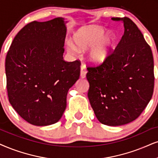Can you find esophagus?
<instances>
[{
    "label": "esophagus",
    "instance_id": "esophagus-1",
    "mask_svg": "<svg viewBox=\"0 0 158 158\" xmlns=\"http://www.w3.org/2000/svg\"><path fill=\"white\" fill-rule=\"evenodd\" d=\"M87 70H86V68L84 66V65H82V66L81 67V72H80V77L81 78H82V79H84V78H85L86 77V74H87Z\"/></svg>",
    "mask_w": 158,
    "mask_h": 158
}]
</instances>
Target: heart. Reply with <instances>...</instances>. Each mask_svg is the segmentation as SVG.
<instances>
[{"label":"heart","mask_w":158,"mask_h":158,"mask_svg":"<svg viewBox=\"0 0 158 158\" xmlns=\"http://www.w3.org/2000/svg\"><path fill=\"white\" fill-rule=\"evenodd\" d=\"M106 32L100 26H88L78 30L73 34V41L77 47L71 41L66 43L68 52L76 55L78 49L86 50L91 47L88 59L94 65H100L106 60L111 55L115 44L117 35L112 31Z\"/></svg>","instance_id":"obj_1"}]
</instances>
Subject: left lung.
I'll return each instance as SVG.
<instances>
[{
    "label": "left lung",
    "mask_w": 158,
    "mask_h": 158,
    "mask_svg": "<svg viewBox=\"0 0 158 158\" xmlns=\"http://www.w3.org/2000/svg\"><path fill=\"white\" fill-rule=\"evenodd\" d=\"M123 24L124 35L108 59L88 67V98L100 123L119 126L135 120L152 98L154 61L151 48L128 17H113Z\"/></svg>",
    "instance_id": "left-lung-1"
}]
</instances>
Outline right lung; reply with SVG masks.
Wrapping results in <instances>:
<instances>
[{
  "label": "right lung",
  "mask_w": 158,
  "mask_h": 158,
  "mask_svg": "<svg viewBox=\"0 0 158 158\" xmlns=\"http://www.w3.org/2000/svg\"><path fill=\"white\" fill-rule=\"evenodd\" d=\"M65 35L63 18L31 22L19 31L7 52L9 101L18 114L33 125L60 120L68 91L80 76V61L63 60Z\"/></svg>",
  "instance_id": "right-lung-1"
}]
</instances>
